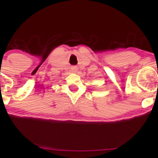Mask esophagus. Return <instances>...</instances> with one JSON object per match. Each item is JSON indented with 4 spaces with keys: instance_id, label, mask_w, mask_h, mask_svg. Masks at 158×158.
<instances>
[{
    "instance_id": "1",
    "label": "esophagus",
    "mask_w": 158,
    "mask_h": 158,
    "mask_svg": "<svg viewBox=\"0 0 158 158\" xmlns=\"http://www.w3.org/2000/svg\"><path fill=\"white\" fill-rule=\"evenodd\" d=\"M70 69H71V72L72 73H76L77 71V66H71V68H70Z\"/></svg>"
}]
</instances>
